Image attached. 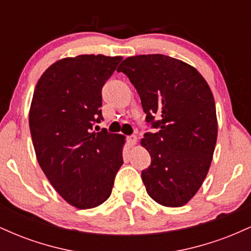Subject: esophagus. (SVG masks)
<instances>
[{"label":"esophagus","mask_w":251,"mask_h":251,"mask_svg":"<svg viewBox=\"0 0 251 251\" xmlns=\"http://www.w3.org/2000/svg\"><path fill=\"white\" fill-rule=\"evenodd\" d=\"M127 143H128L129 146L135 145V144H137V137H135L134 134L129 135V137H127Z\"/></svg>","instance_id":"obj_1"}]
</instances>
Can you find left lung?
I'll return each mask as SVG.
<instances>
[{"label":"left lung","mask_w":251,"mask_h":251,"mask_svg":"<svg viewBox=\"0 0 251 251\" xmlns=\"http://www.w3.org/2000/svg\"><path fill=\"white\" fill-rule=\"evenodd\" d=\"M117 71L127 75L146 122L157 128L140 142L151 155V165L142 172L146 191L160 205H185L208 175L217 140L208 82L195 67L163 54L129 56Z\"/></svg>","instance_id":"1"}]
</instances>
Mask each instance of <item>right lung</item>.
Returning a JSON list of instances; mask_svg holds the SVG:
<instances>
[{"mask_svg": "<svg viewBox=\"0 0 251 251\" xmlns=\"http://www.w3.org/2000/svg\"><path fill=\"white\" fill-rule=\"evenodd\" d=\"M122 60L102 54L65 57L45 71L34 91L29 128L37 162L76 209L107 201L124 163V135L92 132L102 120V86Z\"/></svg>", "mask_w": 251, "mask_h": 251, "instance_id": "right-lung-1", "label": "right lung"}]
</instances>
